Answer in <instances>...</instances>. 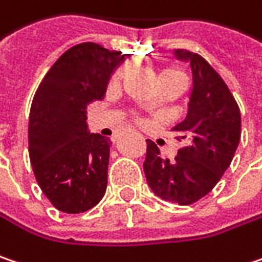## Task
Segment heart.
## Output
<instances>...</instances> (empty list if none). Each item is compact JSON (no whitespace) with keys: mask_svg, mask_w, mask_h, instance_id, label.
I'll return each instance as SVG.
<instances>
[{"mask_svg":"<svg viewBox=\"0 0 262 262\" xmlns=\"http://www.w3.org/2000/svg\"><path fill=\"white\" fill-rule=\"evenodd\" d=\"M126 72H128V68L126 66H124V68H119L116 72H115V75H113V82H119L122 78H124L125 75H126ZM161 75H171V76H184L183 75V72H180V71H177V69H165L164 72L161 73Z\"/></svg>","mask_w":262,"mask_h":262,"instance_id":"b5f03b06","label":"heart"}]
</instances>
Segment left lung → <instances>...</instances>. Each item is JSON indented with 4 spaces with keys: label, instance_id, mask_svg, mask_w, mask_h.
I'll use <instances>...</instances> for the list:
<instances>
[{
    "label": "left lung",
    "instance_id": "1",
    "mask_svg": "<svg viewBox=\"0 0 262 262\" xmlns=\"http://www.w3.org/2000/svg\"><path fill=\"white\" fill-rule=\"evenodd\" d=\"M176 57L189 61L193 73L187 116L172 128L184 146L169 161L146 140L143 168L155 194L168 202L191 205L214 189L230 166L241 141L242 121L229 86L202 56L177 50Z\"/></svg>",
    "mask_w": 262,
    "mask_h": 262
}]
</instances>
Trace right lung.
I'll return each mask as SVG.
<instances>
[{"label":"right lung","mask_w":262,"mask_h":262,"mask_svg":"<svg viewBox=\"0 0 262 262\" xmlns=\"http://www.w3.org/2000/svg\"><path fill=\"white\" fill-rule=\"evenodd\" d=\"M126 57L94 42L78 44L50 68L33 96L29 158L36 183L61 212H85L104 196L112 141L86 131V106L104 97Z\"/></svg>","instance_id":"right-lung-1"}]
</instances>
